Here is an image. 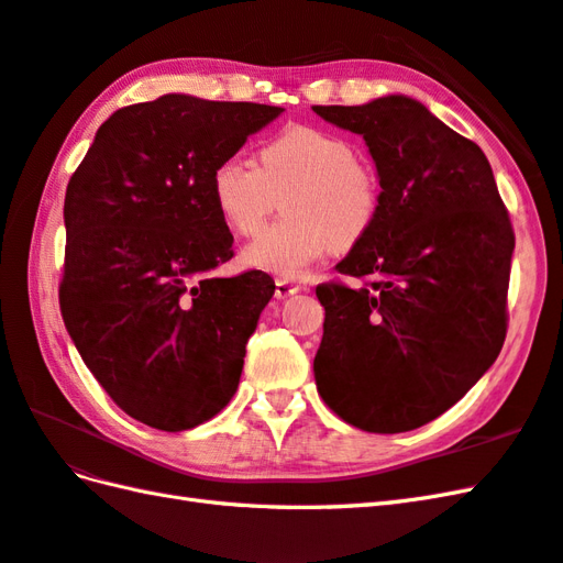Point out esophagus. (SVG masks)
Returning a JSON list of instances; mask_svg holds the SVG:
<instances>
[{"label":"esophagus","instance_id":"obj_1","mask_svg":"<svg viewBox=\"0 0 563 563\" xmlns=\"http://www.w3.org/2000/svg\"><path fill=\"white\" fill-rule=\"evenodd\" d=\"M300 291V284H296V282H289V279H277L274 282V296H277L279 300H284V298H289V296H294V294H298Z\"/></svg>","mask_w":563,"mask_h":563}]
</instances>
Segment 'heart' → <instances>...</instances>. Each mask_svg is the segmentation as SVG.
<instances>
[{"label": "heart", "mask_w": 563, "mask_h": 563, "mask_svg": "<svg viewBox=\"0 0 563 563\" xmlns=\"http://www.w3.org/2000/svg\"><path fill=\"white\" fill-rule=\"evenodd\" d=\"M284 219L265 227L243 249V263L300 277L329 251L351 249L369 234L379 214V178L358 159L344 135L294 126L272 139L260 164L231 155L217 164L212 196L219 214L236 234H253L277 205Z\"/></svg>", "instance_id": "obj_1"}]
</instances>
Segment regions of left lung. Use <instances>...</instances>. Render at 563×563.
<instances>
[{"instance_id":"left-lung-1","label":"left lung","mask_w":563,"mask_h":563,"mask_svg":"<svg viewBox=\"0 0 563 563\" xmlns=\"http://www.w3.org/2000/svg\"><path fill=\"white\" fill-rule=\"evenodd\" d=\"M312 112L363 135L382 186L375 227L336 265L363 284L314 289V382L353 428L416 430L463 399L504 346L511 219L483 150L406 95Z\"/></svg>"}]
</instances>
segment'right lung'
I'll return each mask as SVG.
<instances>
[{
    "mask_svg": "<svg viewBox=\"0 0 563 563\" xmlns=\"http://www.w3.org/2000/svg\"><path fill=\"white\" fill-rule=\"evenodd\" d=\"M282 107L162 95L109 117L66 186L59 308L80 358L112 401L181 432L236 394L274 282L234 257L212 174Z\"/></svg>",
    "mask_w": 563,
    "mask_h": 563,
    "instance_id": "add662e5",
    "label": "right lung"
}]
</instances>
